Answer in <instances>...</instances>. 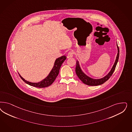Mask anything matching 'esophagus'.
Here are the masks:
<instances>
[{"label":"esophagus","instance_id":"34e87169","mask_svg":"<svg viewBox=\"0 0 132 132\" xmlns=\"http://www.w3.org/2000/svg\"><path fill=\"white\" fill-rule=\"evenodd\" d=\"M73 56V51H70L68 53V56L67 57L69 58H71Z\"/></svg>","mask_w":132,"mask_h":132}]
</instances>
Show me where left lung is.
<instances>
[{
  "label": "left lung",
  "instance_id": "obj_1",
  "mask_svg": "<svg viewBox=\"0 0 132 132\" xmlns=\"http://www.w3.org/2000/svg\"><path fill=\"white\" fill-rule=\"evenodd\" d=\"M117 47L118 48V53H117L116 59L115 60L114 64H113L109 72L108 73L106 76L100 79H93L87 76L86 74H85L81 69L80 65L79 64V62L78 60H77L75 71H76L77 75L83 83H84L86 85H90V86L101 85L103 84V83H104L106 81H107L110 78V77L112 76V75L113 74V73L115 70V68L116 67L117 64L118 63L119 58V48L118 46L117 43Z\"/></svg>",
  "mask_w": 132,
  "mask_h": 132
}]
</instances>
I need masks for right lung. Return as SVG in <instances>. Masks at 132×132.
I'll use <instances>...</instances> for the list:
<instances>
[{"mask_svg":"<svg viewBox=\"0 0 132 132\" xmlns=\"http://www.w3.org/2000/svg\"><path fill=\"white\" fill-rule=\"evenodd\" d=\"M66 59H67V57L65 55L62 56L61 57H60L59 58H57L54 62L53 67L52 68L51 72L48 74V75L43 80L38 82H32L27 81L20 75L19 73L18 74L20 77V78H21L22 80L29 85L34 86L35 87H38V88L46 87L51 85V84L54 82V81H55L56 77L59 74L60 69L62 64Z\"/></svg>","mask_w":132,"mask_h":132,"instance_id":"right-lung-1","label":"right lung"}]
</instances>
